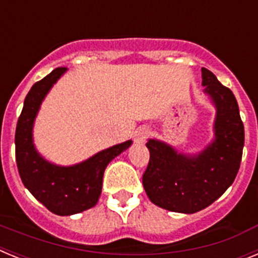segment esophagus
Instances as JSON below:
<instances>
[{
  "instance_id": "1",
  "label": "esophagus",
  "mask_w": 258,
  "mask_h": 258,
  "mask_svg": "<svg viewBox=\"0 0 258 258\" xmlns=\"http://www.w3.org/2000/svg\"><path fill=\"white\" fill-rule=\"evenodd\" d=\"M150 136V129L147 126H140L134 133V142L143 143Z\"/></svg>"
}]
</instances>
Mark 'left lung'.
I'll list each match as a JSON object with an SVG mask.
<instances>
[{
  "instance_id": "1",
  "label": "left lung",
  "mask_w": 258,
  "mask_h": 258,
  "mask_svg": "<svg viewBox=\"0 0 258 258\" xmlns=\"http://www.w3.org/2000/svg\"><path fill=\"white\" fill-rule=\"evenodd\" d=\"M202 77L217 109L213 142L192 156L160 141L146 143L150 161L143 187L155 206L170 212L195 213L211 206L231 186L240 166L244 125L235 95L207 68H202Z\"/></svg>"
}]
</instances>
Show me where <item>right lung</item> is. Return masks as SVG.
<instances>
[{"label":"right lung","mask_w":258,"mask_h":258,"mask_svg":"<svg viewBox=\"0 0 258 258\" xmlns=\"http://www.w3.org/2000/svg\"><path fill=\"white\" fill-rule=\"evenodd\" d=\"M66 71V67L55 68L32 86L24 99L15 132V157L23 184L58 216H71L94 207L101 197L106 166L132 145V141H126L112 146L72 166L49 163L36 151L32 138L36 115L45 95Z\"/></svg>","instance_id":"add662e5"}]
</instances>
